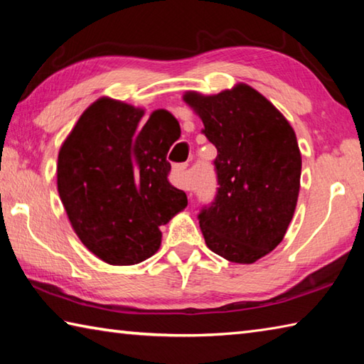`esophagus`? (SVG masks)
<instances>
[{"label": "esophagus", "mask_w": 364, "mask_h": 364, "mask_svg": "<svg viewBox=\"0 0 364 364\" xmlns=\"http://www.w3.org/2000/svg\"><path fill=\"white\" fill-rule=\"evenodd\" d=\"M188 168V164H176L173 167V184L178 188L188 189L186 181H184V171Z\"/></svg>", "instance_id": "1"}]
</instances>
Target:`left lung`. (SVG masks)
Returning <instances> with one entry per match:
<instances>
[{
    "label": "left lung",
    "mask_w": 364,
    "mask_h": 364,
    "mask_svg": "<svg viewBox=\"0 0 364 364\" xmlns=\"http://www.w3.org/2000/svg\"><path fill=\"white\" fill-rule=\"evenodd\" d=\"M217 147L220 188L199 213L207 247L234 263H254L278 247L294 217L301 156L294 128L267 97L245 83L218 95L186 91Z\"/></svg>",
    "instance_id": "8db88e82"
}]
</instances>
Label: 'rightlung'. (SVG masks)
<instances>
[{
	"label": "right lung",
	"instance_id": "obj_1",
	"mask_svg": "<svg viewBox=\"0 0 364 364\" xmlns=\"http://www.w3.org/2000/svg\"><path fill=\"white\" fill-rule=\"evenodd\" d=\"M100 97L80 115L60 146L58 191L73 231L91 254L127 267L152 257L160 226L188 205L168 181L167 152L180 125L167 110L154 112Z\"/></svg>",
	"mask_w": 364,
	"mask_h": 364
}]
</instances>
